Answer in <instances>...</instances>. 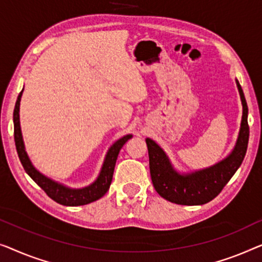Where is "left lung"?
Instances as JSON below:
<instances>
[{
  "label": "left lung",
  "instance_id": "left-lung-1",
  "mask_svg": "<svg viewBox=\"0 0 262 262\" xmlns=\"http://www.w3.org/2000/svg\"><path fill=\"white\" fill-rule=\"evenodd\" d=\"M236 84L243 106L241 129L234 150L221 163L189 174H179L173 169L164 150L153 140L146 139L150 178L154 189L165 200L180 205H202L208 203L219 196L237 168L241 166L249 140V126L247 120L248 106L237 80Z\"/></svg>",
  "mask_w": 262,
  "mask_h": 262
}]
</instances>
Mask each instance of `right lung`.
Returning a JSON list of instances; mask_svg holds the SVG:
<instances>
[{
  "mask_svg": "<svg viewBox=\"0 0 262 262\" xmlns=\"http://www.w3.org/2000/svg\"><path fill=\"white\" fill-rule=\"evenodd\" d=\"M24 91V90H22ZM22 91L20 95L17 96L15 108H14L13 114V120H14V140H15V146L17 150V156L21 161L22 166H24L25 171L28 173V176L45 191L47 196L52 198L54 202L66 205V206H77V205H85L89 204L91 202H95L99 200V198L104 196L106 191L109 190L110 184L113 180L114 174V168H115V164L117 160V156H119L121 148H122L124 143L132 138V135H126L122 139H120L119 141H116L114 145L110 147L106 154L104 164L101 169L97 180L94 184H91L90 186L84 187V189H68V187L60 185L53 180L47 178V177L42 176L41 173L36 171L33 167V165L28 159L27 153L25 150L24 141H22V135H21V128H20V120H19V109H20V101Z\"/></svg>",
  "mask_w": 262,
  "mask_h": 262,
  "instance_id": "right-lung-1",
  "label": "right lung"
}]
</instances>
